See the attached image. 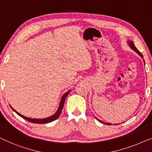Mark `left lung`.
I'll use <instances>...</instances> for the list:
<instances>
[{
	"label": "left lung",
	"instance_id": "left-lung-1",
	"mask_svg": "<svg viewBox=\"0 0 152 152\" xmlns=\"http://www.w3.org/2000/svg\"><path fill=\"white\" fill-rule=\"evenodd\" d=\"M128 43H129V45H130V47H131V48L133 49V50L135 51V52H136L138 53V54H139L141 57L142 58H143V56L142 55V54H141V53L139 52V51H138L137 49H136V48L135 47V45H134V42H132V41H129L128 42ZM100 122H102V121H100ZM106 124H107V125H112V124H110V123H106Z\"/></svg>",
	"mask_w": 152,
	"mask_h": 152
}]
</instances>
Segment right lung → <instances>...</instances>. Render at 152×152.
<instances>
[{
  "instance_id": "1",
  "label": "right lung",
  "mask_w": 152,
  "mask_h": 152,
  "mask_svg": "<svg viewBox=\"0 0 152 152\" xmlns=\"http://www.w3.org/2000/svg\"><path fill=\"white\" fill-rule=\"evenodd\" d=\"M70 91H68L67 92H66L65 94H64L63 96H62V98H61V102H60V105H59V107L58 109L57 112H56V114L53 115V116H50V117H48V118H44V119H34V118H27V117H25V116H23V115H21L19 114V113H18L16 112V111H15L14 109H13L12 107V109L17 114L19 115L20 117H22L23 118H24L26 120V121H29V122H31V123H37V124H43V123H50V122H52L55 121L56 119H57L58 118L60 114H61V111L62 110H63V106H64V103H65V98H66V96L68 95V94L69 93Z\"/></svg>"
}]
</instances>
